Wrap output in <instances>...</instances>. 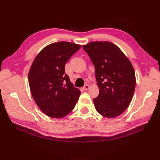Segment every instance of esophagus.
<instances>
[{
  "instance_id": "1",
  "label": "esophagus",
  "mask_w": 160,
  "mask_h": 160,
  "mask_svg": "<svg viewBox=\"0 0 160 160\" xmlns=\"http://www.w3.org/2000/svg\"><path fill=\"white\" fill-rule=\"evenodd\" d=\"M83 89H84V90H85V91L88 90V89H89V85H85L84 86Z\"/></svg>"
}]
</instances>
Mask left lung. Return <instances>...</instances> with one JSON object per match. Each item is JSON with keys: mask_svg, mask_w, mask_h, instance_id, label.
Listing matches in <instances>:
<instances>
[{"mask_svg": "<svg viewBox=\"0 0 160 160\" xmlns=\"http://www.w3.org/2000/svg\"><path fill=\"white\" fill-rule=\"evenodd\" d=\"M95 69L99 94L93 99L97 111L107 118L123 113L130 104L135 88V75L128 58L108 41H94L83 46Z\"/></svg>", "mask_w": 160, "mask_h": 160, "instance_id": "left-lung-1", "label": "left lung"}]
</instances>
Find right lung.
<instances>
[{"mask_svg": "<svg viewBox=\"0 0 160 160\" xmlns=\"http://www.w3.org/2000/svg\"><path fill=\"white\" fill-rule=\"evenodd\" d=\"M81 47L65 41L52 43L32 62L28 72L31 95L39 109L51 118H64L79 99L81 92L65 73V65Z\"/></svg>", "mask_w": 160, "mask_h": 160, "instance_id": "1", "label": "right lung"}]
</instances>
